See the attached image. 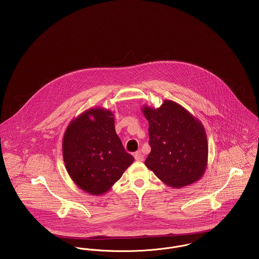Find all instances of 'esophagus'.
Instances as JSON below:
<instances>
[{
    "label": "esophagus",
    "instance_id": "esophagus-1",
    "mask_svg": "<svg viewBox=\"0 0 259 259\" xmlns=\"http://www.w3.org/2000/svg\"><path fill=\"white\" fill-rule=\"evenodd\" d=\"M134 157H135V159H136L137 161H143V160H144V154L142 153L141 151H138V152H135Z\"/></svg>",
    "mask_w": 259,
    "mask_h": 259
}]
</instances>
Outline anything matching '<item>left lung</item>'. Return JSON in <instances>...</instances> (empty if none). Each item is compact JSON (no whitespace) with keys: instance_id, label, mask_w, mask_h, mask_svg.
<instances>
[{"instance_id":"left-lung-1","label":"left lung","mask_w":259,"mask_h":259,"mask_svg":"<svg viewBox=\"0 0 259 259\" xmlns=\"http://www.w3.org/2000/svg\"><path fill=\"white\" fill-rule=\"evenodd\" d=\"M151 152L145 164L168 186L181 188L198 181L207 162L204 128L172 101L153 109L145 107Z\"/></svg>"}]
</instances>
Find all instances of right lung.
Listing matches in <instances>:
<instances>
[{
  "label": "right lung",
  "mask_w": 259,
  "mask_h": 259,
  "mask_svg": "<svg viewBox=\"0 0 259 259\" xmlns=\"http://www.w3.org/2000/svg\"><path fill=\"white\" fill-rule=\"evenodd\" d=\"M112 113L85 111L67 127L62 153L68 174L79 188L101 195L120 179L134 157L126 152L114 129Z\"/></svg>",
  "instance_id": "1"
}]
</instances>
